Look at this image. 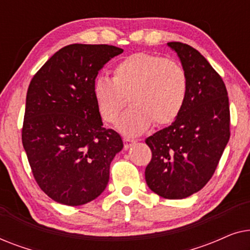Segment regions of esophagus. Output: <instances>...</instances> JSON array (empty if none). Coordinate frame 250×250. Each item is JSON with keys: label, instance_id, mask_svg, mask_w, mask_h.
Wrapping results in <instances>:
<instances>
[{"label": "esophagus", "instance_id": "34e87169", "mask_svg": "<svg viewBox=\"0 0 250 250\" xmlns=\"http://www.w3.org/2000/svg\"><path fill=\"white\" fill-rule=\"evenodd\" d=\"M123 140H124V149H125V150L129 149V148H131V146L135 143V140L129 139V138H124Z\"/></svg>", "mask_w": 250, "mask_h": 250}]
</instances>
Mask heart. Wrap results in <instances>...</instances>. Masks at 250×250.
I'll use <instances>...</instances> for the list:
<instances>
[{
    "instance_id": "obj_1",
    "label": "heart",
    "mask_w": 250,
    "mask_h": 250,
    "mask_svg": "<svg viewBox=\"0 0 250 250\" xmlns=\"http://www.w3.org/2000/svg\"><path fill=\"white\" fill-rule=\"evenodd\" d=\"M189 82L184 68L174 60L146 52L133 53L116 64L112 77L99 76L93 97L101 118L112 123L126 104L132 105L117 121V128L138 135L149 128L170 124L182 111Z\"/></svg>"
}]
</instances>
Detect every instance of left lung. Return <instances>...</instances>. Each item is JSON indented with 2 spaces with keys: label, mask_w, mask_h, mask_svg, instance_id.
Listing matches in <instances>:
<instances>
[{
  "label": "left lung",
  "mask_w": 250,
  "mask_h": 250,
  "mask_svg": "<svg viewBox=\"0 0 250 250\" xmlns=\"http://www.w3.org/2000/svg\"><path fill=\"white\" fill-rule=\"evenodd\" d=\"M186 70L189 88L177 118L149 136L146 168L149 189L166 199H183L206 186L230 139V108L220 75L192 46L167 43Z\"/></svg>",
  "instance_id": "obj_1"
}]
</instances>
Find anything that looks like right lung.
Here are the masks:
<instances>
[{
  "instance_id": "right-lung-1",
  "label": "right lung",
  "mask_w": 250,
  "mask_h": 250,
  "mask_svg": "<svg viewBox=\"0 0 250 250\" xmlns=\"http://www.w3.org/2000/svg\"><path fill=\"white\" fill-rule=\"evenodd\" d=\"M121 53L107 44H70L30 82L22 146L37 184L57 203L87 204L107 187L110 164L124 145L117 132L104 127L93 83Z\"/></svg>"
}]
</instances>
